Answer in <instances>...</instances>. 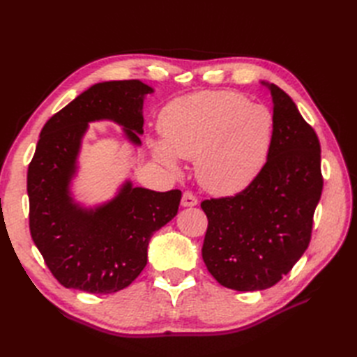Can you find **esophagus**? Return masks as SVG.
<instances>
[{
	"label": "esophagus",
	"instance_id": "esophagus-1",
	"mask_svg": "<svg viewBox=\"0 0 357 357\" xmlns=\"http://www.w3.org/2000/svg\"><path fill=\"white\" fill-rule=\"evenodd\" d=\"M198 204L197 197L193 195L190 192H185L183 193V198H181V207H195Z\"/></svg>",
	"mask_w": 357,
	"mask_h": 357
}]
</instances>
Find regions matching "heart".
Masks as SVG:
<instances>
[{"instance_id": "b5f03b06", "label": "heart", "mask_w": 357, "mask_h": 357, "mask_svg": "<svg viewBox=\"0 0 357 357\" xmlns=\"http://www.w3.org/2000/svg\"><path fill=\"white\" fill-rule=\"evenodd\" d=\"M162 139H149L153 156L177 171L195 159L199 185L214 195H232L259 176L274 137V114L232 91H202L169 102L160 113Z\"/></svg>"}]
</instances>
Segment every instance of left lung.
I'll use <instances>...</instances> for the list:
<instances>
[{
    "instance_id": "1",
    "label": "left lung",
    "mask_w": 357,
    "mask_h": 357,
    "mask_svg": "<svg viewBox=\"0 0 357 357\" xmlns=\"http://www.w3.org/2000/svg\"><path fill=\"white\" fill-rule=\"evenodd\" d=\"M274 137L259 176L231 198L207 199L202 259L218 282L238 291L274 286L304 255L320 201V143L296 104L274 83Z\"/></svg>"
}]
</instances>
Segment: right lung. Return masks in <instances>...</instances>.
<instances>
[{
  "mask_svg": "<svg viewBox=\"0 0 357 357\" xmlns=\"http://www.w3.org/2000/svg\"><path fill=\"white\" fill-rule=\"evenodd\" d=\"M153 92L139 80L96 83L41 129L28 168L29 229L63 287L102 295L128 287L147 264L152 235L176 218L178 189L155 192L125 180L112 199L95 205L73 193L89 123L114 122L128 143L139 147L144 98Z\"/></svg>",
  "mask_w": 357,
  "mask_h": 357,
  "instance_id": "obj_1",
  "label": "right lung"
}]
</instances>
